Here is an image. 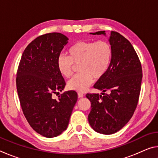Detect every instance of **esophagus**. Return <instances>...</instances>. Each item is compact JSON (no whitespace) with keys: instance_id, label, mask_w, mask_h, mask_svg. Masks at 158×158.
<instances>
[{"instance_id":"esophagus-1","label":"esophagus","mask_w":158,"mask_h":158,"mask_svg":"<svg viewBox=\"0 0 158 158\" xmlns=\"http://www.w3.org/2000/svg\"><path fill=\"white\" fill-rule=\"evenodd\" d=\"M84 96V95L81 93H78V97L79 98H83Z\"/></svg>"}]
</instances>
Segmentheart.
<instances>
[{"label": "heart", "instance_id": "heart-1", "mask_svg": "<svg viewBox=\"0 0 158 158\" xmlns=\"http://www.w3.org/2000/svg\"><path fill=\"white\" fill-rule=\"evenodd\" d=\"M68 53V56H58L57 68L61 75L69 78L73 74L74 64L79 65L80 73L68 84L69 89L77 92H85L94 78H102L110 68L113 58L111 44L105 40L77 42L69 48Z\"/></svg>", "mask_w": 158, "mask_h": 158}]
</instances>
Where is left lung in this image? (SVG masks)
I'll list each match as a JSON object with an SVG mask.
<instances>
[{
    "mask_svg": "<svg viewBox=\"0 0 158 158\" xmlns=\"http://www.w3.org/2000/svg\"><path fill=\"white\" fill-rule=\"evenodd\" d=\"M90 34L106 35L105 31ZM109 42L113 50L110 68L94 85L102 93L86 94L91 102L89 124L103 135L116 133L130 121L137 107L142 79L140 60L130 42L115 31L111 32Z\"/></svg>",
    "mask_w": 158,
    "mask_h": 158,
    "instance_id": "8db88e82",
    "label": "left lung"
}]
</instances>
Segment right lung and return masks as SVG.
Listing matches in <instances>:
<instances>
[{
	"label": "right lung",
	"instance_id": "1",
	"mask_svg": "<svg viewBox=\"0 0 158 158\" xmlns=\"http://www.w3.org/2000/svg\"><path fill=\"white\" fill-rule=\"evenodd\" d=\"M68 38L59 33L37 37L23 52L17 73V89L21 106L31 127L47 138L57 137L68 126L77 101L69 90L53 99L65 81L57 68V58Z\"/></svg>",
	"mask_w": 158,
	"mask_h": 158
}]
</instances>
